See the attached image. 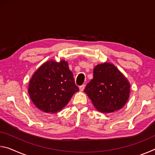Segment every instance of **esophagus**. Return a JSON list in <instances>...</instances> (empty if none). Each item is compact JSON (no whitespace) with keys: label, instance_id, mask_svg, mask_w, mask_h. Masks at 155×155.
Segmentation results:
<instances>
[{"label":"esophagus","instance_id":"34e87169","mask_svg":"<svg viewBox=\"0 0 155 155\" xmlns=\"http://www.w3.org/2000/svg\"><path fill=\"white\" fill-rule=\"evenodd\" d=\"M85 85H83L80 86V87H79V90H80V91H83L84 90V89H85Z\"/></svg>","mask_w":155,"mask_h":155}]
</instances>
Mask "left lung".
I'll list each match as a JSON object with an SVG mask.
<instances>
[{
	"instance_id": "obj_1",
	"label": "left lung",
	"mask_w": 155,
	"mask_h": 155,
	"mask_svg": "<svg viewBox=\"0 0 155 155\" xmlns=\"http://www.w3.org/2000/svg\"><path fill=\"white\" fill-rule=\"evenodd\" d=\"M130 88L124 75L114 64L105 62L94 68L93 78L84 91L98 111L108 114L125 105L130 96Z\"/></svg>"
}]
</instances>
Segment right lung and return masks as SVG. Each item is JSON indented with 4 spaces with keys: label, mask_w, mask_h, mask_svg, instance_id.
Instances as JSON below:
<instances>
[{
    "label": "right lung",
    "mask_w": 155,
    "mask_h": 155,
    "mask_svg": "<svg viewBox=\"0 0 155 155\" xmlns=\"http://www.w3.org/2000/svg\"><path fill=\"white\" fill-rule=\"evenodd\" d=\"M78 91L65 60L51 59L43 64L33 74L28 88L33 104L41 111L51 114L61 111Z\"/></svg>",
    "instance_id": "add662e5"
}]
</instances>
